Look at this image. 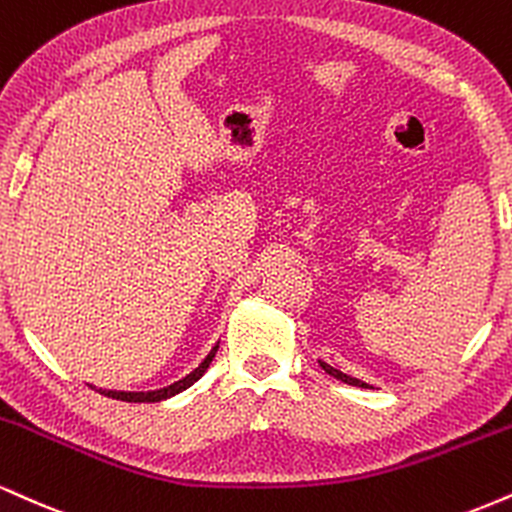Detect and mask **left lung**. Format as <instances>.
I'll use <instances>...</instances> for the list:
<instances>
[{
  "label": "left lung",
  "mask_w": 512,
  "mask_h": 512,
  "mask_svg": "<svg viewBox=\"0 0 512 512\" xmlns=\"http://www.w3.org/2000/svg\"><path fill=\"white\" fill-rule=\"evenodd\" d=\"M319 365H322V369L326 374H331V377L334 379H341L343 384H350V386H360V389H372V386L369 384H365V381H360V379H355V377H348V374H343L341 369H334L331 365H326V362H322L319 360Z\"/></svg>",
  "instance_id": "left-lung-1"
}]
</instances>
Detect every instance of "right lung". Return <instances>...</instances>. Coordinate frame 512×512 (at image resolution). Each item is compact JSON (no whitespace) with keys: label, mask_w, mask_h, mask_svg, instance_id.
Instances as JSON below:
<instances>
[{"label":"right lung","mask_w":512,"mask_h":512,"mask_svg":"<svg viewBox=\"0 0 512 512\" xmlns=\"http://www.w3.org/2000/svg\"><path fill=\"white\" fill-rule=\"evenodd\" d=\"M217 350H219V343H217V346H214L212 350H209V355L205 357V360L200 362V367H195L193 372L188 374V377L178 379L176 384L166 386V389H157V391H102V393H104V396H109V398H116V400H126V403H159V400H166V398L176 396V393L186 391L188 386H193L195 381L200 379L202 374L207 372L209 362L214 360V355H217Z\"/></svg>","instance_id":"add662e5"}]
</instances>
